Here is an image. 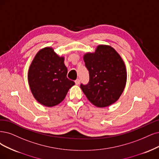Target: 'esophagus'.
<instances>
[{"instance_id":"34e87169","label":"esophagus","mask_w":159,"mask_h":159,"mask_svg":"<svg viewBox=\"0 0 159 159\" xmlns=\"http://www.w3.org/2000/svg\"><path fill=\"white\" fill-rule=\"evenodd\" d=\"M75 84H76V85H79V84H80V79H76V80H75Z\"/></svg>"}]
</instances>
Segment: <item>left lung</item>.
<instances>
[{
	"mask_svg": "<svg viewBox=\"0 0 159 159\" xmlns=\"http://www.w3.org/2000/svg\"><path fill=\"white\" fill-rule=\"evenodd\" d=\"M89 72V82L80 84L88 99L98 107L118 100L126 86L127 75L124 61L114 48L99 45L92 54L84 56Z\"/></svg>",
	"mask_w": 159,
	"mask_h": 159,
	"instance_id": "1",
	"label": "left lung"
}]
</instances>
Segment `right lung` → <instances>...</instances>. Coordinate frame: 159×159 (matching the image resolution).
Masks as SVG:
<instances>
[{"label":"right lung","mask_w":159,"mask_h":159,"mask_svg":"<svg viewBox=\"0 0 159 159\" xmlns=\"http://www.w3.org/2000/svg\"><path fill=\"white\" fill-rule=\"evenodd\" d=\"M64 58L51 48H44L35 56L28 73L33 96L42 105L53 107L61 103L75 82L67 77Z\"/></svg>","instance_id":"right-lung-1"}]
</instances>
